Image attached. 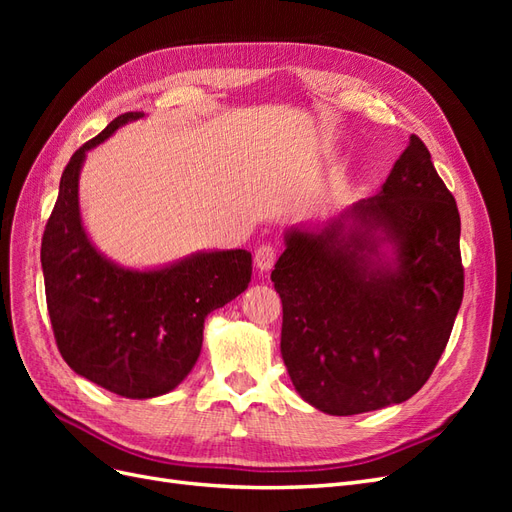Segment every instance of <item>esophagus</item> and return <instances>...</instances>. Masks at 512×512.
Listing matches in <instances>:
<instances>
[{
  "label": "esophagus",
  "instance_id": "34e87169",
  "mask_svg": "<svg viewBox=\"0 0 512 512\" xmlns=\"http://www.w3.org/2000/svg\"><path fill=\"white\" fill-rule=\"evenodd\" d=\"M275 258H277L275 245L265 243V245H260L258 250H256V254H254V265H256V269H260V271H269V269L275 265Z\"/></svg>",
  "mask_w": 512,
  "mask_h": 512
}]
</instances>
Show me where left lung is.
<instances>
[{
    "instance_id": "obj_1",
    "label": "left lung",
    "mask_w": 512,
    "mask_h": 512,
    "mask_svg": "<svg viewBox=\"0 0 512 512\" xmlns=\"http://www.w3.org/2000/svg\"><path fill=\"white\" fill-rule=\"evenodd\" d=\"M459 232L455 198L416 134L374 198L322 230L286 232L271 282L284 309L282 359L307 404L361 414L429 380L463 299ZM382 242L394 245L393 263Z\"/></svg>"
}]
</instances>
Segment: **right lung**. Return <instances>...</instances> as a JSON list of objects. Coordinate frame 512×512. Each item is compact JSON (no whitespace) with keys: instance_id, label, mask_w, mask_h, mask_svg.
<instances>
[{"instance_id":"add662e5","label":"right lung","mask_w":512,"mask_h":512,"mask_svg":"<svg viewBox=\"0 0 512 512\" xmlns=\"http://www.w3.org/2000/svg\"><path fill=\"white\" fill-rule=\"evenodd\" d=\"M143 113H123L74 151L42 235L46 307L57 348L76 374L128 399L158 397L190 374L205 318L247 288V250L200 252L153 271L106 260L85 235L79 173L85 153Z\"/></svg>"}]
</instances>
